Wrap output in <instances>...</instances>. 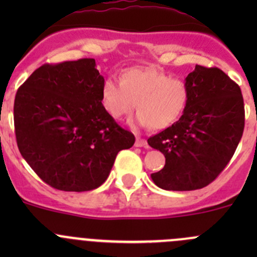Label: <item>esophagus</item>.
<instances>
[{"mask_svg":"<svg viewBox=\"0 0 257 257\" xmlns=\"http://www.w3.org/2000/svg\"><path fill=\"white\" fill-rule=\"evenodd\" d=\"M136 145L137 148H142V147H147V141H145V139H142V138H139V137H137V139H136Z\"/></svg>","mask_w":257,"mask_h":257,"instance_id":"1","label":"esophagus"}]
</instances>
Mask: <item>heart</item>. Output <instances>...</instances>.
Segmentation results:
<instances>
[{
    "mask_svg": "<svg viewBox=\"0 0 257 257\" xmlns=\"http://www.w3.org/2000/svg\"><path fill=\"white\" fill-rule=\"evenodd\" d=\"M189 100L188 84L183 79L170 78L155 68L133 67L121 73L120 82L107 78L102 85L104 109L114 119H120L134 109V125L153 129L169 126L181 115Z\"/></svg>",
    "mask_w": 257,
    "mask_h": 257,
    "instance_id": "heart-1",
    "label": "heart"
}]
</instances>
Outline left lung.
I'll list each match as a JSON object with an SVG mask.
<instances>
[{
	"mask_svg": "<svg viewBox=\"0 0 257 257\" xmlns=\"http://www.w3.org/2000/svg\"><path fill=\"white\" fill-rule=\"evenodd\" d=\"M189 100L172 126L148 139L165 165L153 173L164 190H196L209 185L234 155L245 125L239 85L221 69L195 66L188 74Z\"/></svg>",
	"mask_w": 257,
	"mask_h": 257,
	"instance_id": "1",
	"label": "left lung"
}]
</instances>
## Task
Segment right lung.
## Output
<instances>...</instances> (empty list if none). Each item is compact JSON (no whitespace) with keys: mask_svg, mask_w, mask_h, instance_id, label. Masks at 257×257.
<instances>
[{"mask_svg":"<svg viewBox=\"0 0 257 257\" xmlns=\"http://www.w3.org/2000/svg\"><path fill=\"white\" fill-rule=\"evenodd\" d=\"M93 58L43 64L18 88V149L52 188L88 191L107 180L116 154L136 138L102 104L104 82Z\"/></svg>","mask_w":257,"mask_h":257,"instance_id":"right-lung-1","label":"right lung"}]
</instances>
